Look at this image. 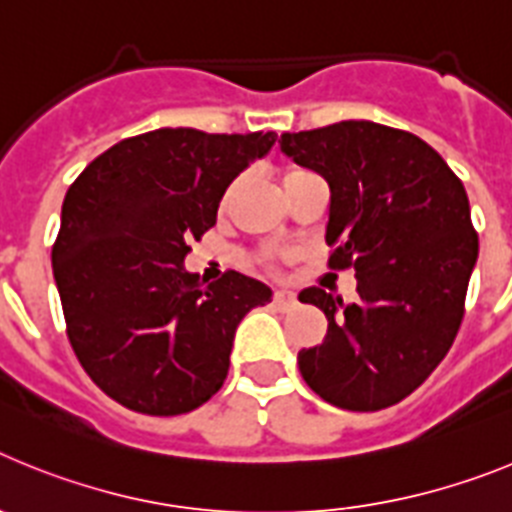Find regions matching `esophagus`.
Here are the masks:
<instances>
[{
    "label": "esophagus",
    "instance_id": "34e87169",
    "mask_svg": "<svg viewBox=\"0 0 512 512\" xmlns=\"http://www.w3.org/2000/svg\"><path fill=\"white\" fill-rule=\"evenodd\" d=\"M295 302V292H289V289H277V292H274V305H277L279 310H289V307H295Z\"/></svg>",
    "mask_w": 512,
    "mask_h": 512
}]
</instances>
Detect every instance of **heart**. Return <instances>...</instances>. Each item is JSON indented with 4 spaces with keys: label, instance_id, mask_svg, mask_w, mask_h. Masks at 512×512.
<instances>
[{
    "label": "heart",
    "instance_id": "obj_1",
    "mask_svg": "<svg viewBox=\"0 0 512 512\" xmlns=\"http://www.w3.org/2000/svg\"><path fill=\"white\" fill-rule=\"evenodd\" d=\"M300 174H305V171H302V169H289L287 174H284V184H287L289 179H295V176H300ZM233 189H235V187L228 189V194H225V202L230 200V194H233Z\"/></svg>",
    "mask_w": 512,
    "mask_h": 512
}]
</instances>
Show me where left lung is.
<instances>
[{"label":"left lung","instance_id":"obj_1","mask_svg":"<svg viewBox=\"0 0 512 512\" xmlns=\"http://www.w3.org/2000/svg\"><path fill=\"white\" fill-rule=\"evenodd\" d=\"M282 151L330 187V269L356 271V300L310 287L328 318L297 354L315 395L374 413L415 392L449 354L479 241L459 176L425 140L369 120L284 133Z\"/></svg>","mask_w":512,"mask_h":512}]
</instances>
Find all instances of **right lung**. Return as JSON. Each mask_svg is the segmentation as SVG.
Masks as SVG:
<instances>
[{"instance_id": "1", "label": "right lung", "mask_w": 512, "mask_h": 512, "mask_svg": "<svg viewBox=\"0 0 512 512\" xmlns=\"http://www.w3.org/2000/svg\"><path fill=\"white\" fill-rule=\"evenodd\" d=\"M274 133L161 128L115 143L76 176L53 277L76 359L99 390L143 415H182L228 377L235 328L271 300L238 271L205 284L184 256L215 225L225 189Z\"/></svg>"}]
</instances>
